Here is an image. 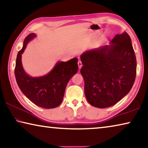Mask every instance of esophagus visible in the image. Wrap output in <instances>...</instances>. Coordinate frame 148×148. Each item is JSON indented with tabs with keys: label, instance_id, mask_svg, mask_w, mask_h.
<instances>
[{
	"label": "esophagus",
	"instance_id": "esophagus-1",
	"mask_svg": "<svg viewBox=\"0 0 148 148\" xmlns=\"http://www.w3.org/2000/svg\"><path fill=\"white\" fill-rule=\"evenodd\" d=\"M77 64H78V67L79 69H81L82 66V61L79 60L78 62H77Z\"/></svg>",
	"mask_w": 148,
	"mask_h": 148
}]
</instances>
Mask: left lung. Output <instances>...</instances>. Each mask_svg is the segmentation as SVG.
<instances>
[{
  "instance_id": "left-lung-1",
  "label": "left lung",
  "mask_w": 148,
  "mask_h": 148,
  "mask_svg": "<svg viewBox=\"0 0 148 148\" xmlns=\"http://www.w3.org/2000/svg\"><path fill=\"white\" fill-rule=\"evenodd\" d=\"M110 42L80 57L86 99L99 108L118 102L131 91L136 78V59L129 35L117 34Z\"/></svg>"
}]
</instances>
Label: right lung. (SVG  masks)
<instances>
[{"instance_id": "right-lung-1", "label": "right lung", "mask_w": 148, "mask_h": 148, "mask_svg": "<svg viewBox=\"0 0 148 148\" xmlns=\"http://www.w3.org/2000/svg\"><path fill=\"white\" fill-rule=\"evenodd\" d=\"M35 36L36 34L32 33L25 38L23 46L17 56L15 76L19 89L30 101L40 107L54 108L61 103L67 84L77 72V59L57 62L53 69L44 76L31 77L22 66L21 54L28 42Z\"/></svg>"}]
</instances>
